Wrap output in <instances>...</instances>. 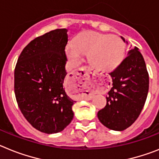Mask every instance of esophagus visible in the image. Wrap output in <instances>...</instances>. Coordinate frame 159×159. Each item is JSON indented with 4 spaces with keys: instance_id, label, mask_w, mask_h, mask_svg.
I'll return each mask as SVG.
<instances>
[{
    "instance_id": "obj_1",
    "label": "esophagus",
    "mask_w": 159,
    "mask_h": 159,
    "mask_svg": "<svg viewBox=\"0 0 159 159\" xmlns=\"http://www.w3.org/2000/svg\"><path fill=\"white\" fill-rule=\"evenodd\" d=\"M80 70L81 71V74L80 76V78H78V83L82 84V85H85V84L88 83L89 81V78L87 76L89 73H92L89 67H84V68L80 69Z\"/></svg>"
}]
</instances>
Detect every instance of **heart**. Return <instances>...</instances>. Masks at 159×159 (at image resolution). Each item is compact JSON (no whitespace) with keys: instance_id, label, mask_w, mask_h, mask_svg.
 I'll use <instances>...</instances> for the list:
<instances>
[{"instance_id":"obj_1","label":"heart","mask_w":159,"mask_h":159,"mask_svg":"<svg viewBox=\"0 0 159 159\" xmlns=\"http://www.w3.org/2000/svg\"><path fill=\"white\" fill-rule=\"evenodd\" d=\"M125 45L120 37L93 31L80 34L74 44L69 42L66 47L67 57L73 62H78L84 54L98 70L109 72L114 70L124 59Z\"/></svg>"}]
</instances>
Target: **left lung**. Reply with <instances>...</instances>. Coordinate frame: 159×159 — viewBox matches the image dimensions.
Returning a JSON list of instances; mask_svg holds the SVG:
<instances>
[{
    "label": "left lung",
    "instance_id": "1",
    "mask_svg": "<svg viewBox=\"0 0 159 159\" xmlns=\"http://www.w3.org/2000/svg\"><path fill=\"white\" fill-rule=\"evenodd\" d=\"M110 75L113 86L106 96V106L98 112V118L109 129L121 131L137 120L148 94L149 74L137 47L129 51Z\"/></svg>",
    "mask_w": 159,
    "mask_h": 159
}]
</instances>
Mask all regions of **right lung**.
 <instances>
[{
	"label": "right lung",
	"mask_w": 159,
	"mask_h": 159,
	"mask_svg": "<svg viewBox=\"0 0 159 159\" xmlns=\"http://www.w3.org/2000/svg\"><path fill=\"white\" fill-rule=\"evenodd\" d=\"M68 30L57 29L33 40L20 53L14 70V93L20 112L45 134L62 131L74 118L75 102L63 88Z\"/></svg>",
	"instance_id": "add662e5"
}]
</instances>
